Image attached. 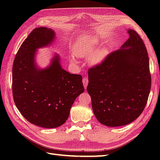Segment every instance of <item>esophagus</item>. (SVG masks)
Returning <instances> with one entry per match:
<instances>
[{
  "mask_svg": "<svg viewBox=\"0 0 160 160\" xmlns=\"http://www.w3.org/2000/svg\"><path fill=\"white\" fill-rule=\"evenodd\" d=\"M88 83H89V81H88V77H84L83 79V86L85 87V89L87 88V85H88Z\"/></svg>",
  "mask_w": 160,
  "mask_h": 160,
  "instance_id": "esophagus-1",
  "label": "esophagus"
}]
</instances>
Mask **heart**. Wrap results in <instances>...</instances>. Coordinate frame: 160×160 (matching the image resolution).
<instances>
[{
	"label": "heart",
	"mask_w": 160,
	"mask_h": 160,
	"mask_svg": "<svg viewBox=\"0 0 160 160\" xmlns=\"http://www.w3.org/2000/svg\"><path fill=\"white\" fill-rule=\"evenodd\" d=\"M99 40L96 37H87L77 42L74 48V53L77 57L89 56L91 64L96 65L102 61L106 56V51L103 48L96 49ZM71 62H76L75 58H72Z\"/></svg>",
	"instance_id": "1"
}]
</instances>
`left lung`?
<instances>
[{"label":"left lung","mask_w":160,"mask_h":160,"mask_svg":"<svg viewBox=\"0 0 160 160\" xmlns=\"http://www.w3.org/2000/svg\"><path fill=\"white\" fill-rule=\"evenodd\" d=\"M129 37L120 49L109 53L88 70L87 88L99 122L109 127L128 125L146 107L151 89L146 47L139 34L129 29Z\"/></svg>","instance_id":"obj_1"}]
</instances>
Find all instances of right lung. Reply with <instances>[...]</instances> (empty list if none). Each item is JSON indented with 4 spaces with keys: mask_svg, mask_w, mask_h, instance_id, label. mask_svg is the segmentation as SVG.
I'll return each mask as SVG.
<instances>
[{
    "mask_svg": "<svg viewBox=\"0 0 160 160\" xmlns=\"http://www.w3.org/2000/svg\"><path fill=\"white\" fill-rule=\"evenodd\" d=\"M55 35L51 28H35L22 43L12 65L14 103L28 122L45 128L65 123L75 99L84 91L81 75L62 69L59 55L45 69L37 67L36 50L50 45Z\"/></svg>",
    "mask_w": 160,
    "mask_h": 160,
    "instance_id": "add662e5",
    "label": "right lung"
}]
</instances>
